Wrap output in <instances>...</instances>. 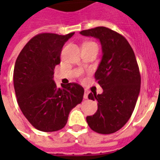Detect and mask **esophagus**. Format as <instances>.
<instances>
[{
	"label": "esophagus",
	"instance_id": "obj_1",
	"mask_svg": "<svg viewBox=\"0 0 160 160\" xmlns=\"http://www.w3.org/2000/svg\"><path fill=\"white\" fill-rule=\"evenodd\" d=\"M90 94V91L89 90H85V94H84V98L85 99H88V95Z\"/></svg>",
	"mask_w": 160,
	"mask_h": 160
}]
</instances>
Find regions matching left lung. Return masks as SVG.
<instances>
[{
  "label": "left lung",
  "mask_w": 160,
  "mask_h": 160,
  "mask_svg": "<svg viewBox=\"0 0 160 160\" xmlns=\"http://www.w3.org/2000/svg\"><path fill=\"white\" fill-rule=\"evenodd\" d=\"M100 40L102 59L95 78L103 93H90L97 100L95 114L86 117L89 126L96 133L109 134L120 129L129 120L136 105L141 77L135 55L128 41L110 29L99 26L80 32Z\"/></svg>",
  "instance_id": "8db88e82"
}]
</instances>
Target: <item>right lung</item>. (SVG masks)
Returning a JSON list of instances; mask_svg holds the SVG:
<instances>
[{
  "label": "right lung",
  "mask_w": 160,
  "mask_h": 160,
  "mask_svg": "<svg viewBox=\"0 0 160 160\" xmlns=\"http://www.w3.org/2000/svg\"><path fill=\"white\" fill-rule=\"evenodd\" d=\"M74 34H38L16 59L13 80L17 103L28 121L41 131L64 128L70 110L83 100L84 89L77 83L57 88L53 80L63 46Z\"/></svg>",
  "instance_id": "right-lung-1"
}]
</instances>
